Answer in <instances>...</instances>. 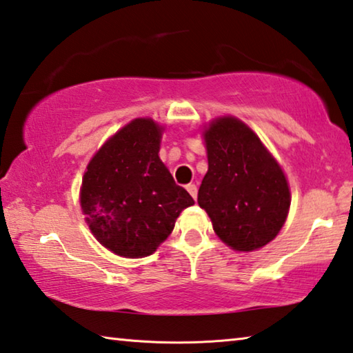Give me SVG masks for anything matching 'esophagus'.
Returning <instances> with one entry per match:
<instances>
[{"mask_svg": "<svg viewBox=\"0 0 353 353\" xmlns=\"http://www.w3.org/2000/svg\"><path fill=\"white\" fill-rule=\"evenodd\" d=\"M187 191H188L191 196H193V199L196 201V198H198V187H196L194 183H188L187 185Z\"/></svg>", "mask_w": 353, "mask_h": 353, "instance_id": "1", "label": "esophagus"}]
</instances>
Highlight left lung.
Masks as SVG:
<instances>
[{
	"instance_id": "left-lung-1",
	"label": "left lung",
	"mask_w": 353,
	"mask_h": 353,
	"mask_svg": "<svg viewBox=\"0 0 353 353\" xmlns=\"http://www.w3.org/2000/svg\"><path fill=\"white\" fill-rule=\"evenodd\" d=\"M208 171L198 204L216 235L235 250H255L276 238L290 210L285 174L240 119L225 117L205 132Z\"/></svg>"
}]
</instances>
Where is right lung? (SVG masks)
Segmentation results:
<instances>
[{"mask_svg":"<svg viewBox=\"0 0 353 353\" xmlns=\"http://www.w3.org/2000/svg\"><path fill=\"white\" fill-rule=\"evenodd\" d=\"M160 128L139 118L117 132L88 163L81 207L88 227L113 254L140 259L165 241L194 201L159 159Z\"/></svg>","mask_w":353,"mask_h":353,"instance_id":"add662e5","label":"right lung"}]
</instances>
